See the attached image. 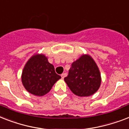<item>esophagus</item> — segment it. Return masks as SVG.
<instances>
[{"label":"esophagus","mask_w":129,"mask_h":129,"mask_svg":"<svg viewBox=\"0 0 129 129\" xmlns=\"http://www.w3.org/2000/svg\"><path fill=\"white\" fill-rule=\"evenodd\" d=\"M67 77V73H62V75H61L62 79H64V77Z\"/></svg>","instance_id":"esophagus-1"}]
</instances>
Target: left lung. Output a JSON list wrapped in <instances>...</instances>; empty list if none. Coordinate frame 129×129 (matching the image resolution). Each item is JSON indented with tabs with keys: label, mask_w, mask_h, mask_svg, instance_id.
<instances>
[{
	"label": "left lung",
	"mask_w": 129,
	"mask_h": 129,
	"mask_svg": "<svg viewBox=\"0 0 129 129\" xmlns=\"http://www.w3.org/2000/svg\"><path fill=\"white\" fill-rule=\"evenodd\" d=\"M64 81L75 94L88 96L97 91L101 78L95 62L90 56L83 55L72 64Z\"/></svg>",
	"instance_id": "left-lung-1"
}]
</instances>
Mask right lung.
<instances>
[{
  "label": "right lung",
  "instance_id": "right-lung-1",
  "mask_svg": "<svg viewBox=\"0 0 129 129\" xmlns=\"http://www.w3.org/2000/svg\"><path fill=\"white\" fill-rule=\"evenodd\" d=\"M60 78L55 73L54 66L48 62L43 54H37L30 58L22 74L24 88L36 96H43L48 93Z\"/></svg>",
  "mask_w": 129,
  "mask_h": 129
}]
</instances>
